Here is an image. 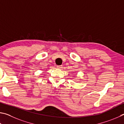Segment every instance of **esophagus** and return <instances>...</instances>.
Wrapping results in <instances>:
<instances>
[{
	"mask_svg": "<svg viewBox=\"0 0 124 124\" xmlns=\"http://www.w3.org/2000/svg\"><path fill=\"white\" fill-rule=\"evenodd\" d=\"M56 68L58 69H62V65H58L56 66Z\"/></svg>",
	"mask_w": 124,
	"mask_h": 124,
	"instance_id": "1",
	"label": "esophagus"
}]
</instances>
